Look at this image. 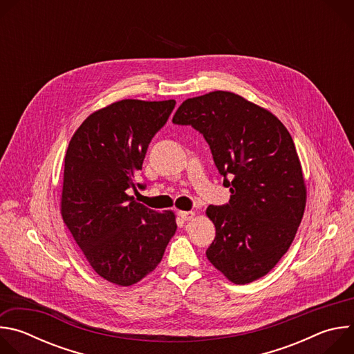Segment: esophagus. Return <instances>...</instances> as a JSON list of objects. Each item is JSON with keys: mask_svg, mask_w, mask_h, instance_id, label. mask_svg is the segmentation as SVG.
Returning <instances> with one entry per match:
<instances>
[{"mask_svg": "<svg viewBox=\"0 0 354 354\" xmlns=\"http://www.w3.org/2000/svg\"><path fill=\"white\" fill-rule=\"evenodd\" d=\"M196 216L194 212H179V217L183 218L185 221H189V220H193Z\"/></svg>", "mask_w": 354, "mask_h": 354, "instance_id": "obj_1", "label": "esophagus"}]
</instances>
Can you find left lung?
<instances>
[{"label":"left lung","instance_id":"8db88e82","mask_svg":"<svg viewBox=\"0 0 354 354\" xmlns=\"http://www.w3.org/2000/svg\"><path fill=\"white\" fill-rule=\"evenodd\" d=\"M172 122L205 136L231 192L228 205L206 210L216 227L207 259L234 284L263 277L288 250L307 203L288 130L268 109L228 91L186 99Z\"/></svg>","mask_w":354,"mask_h":354}]
</instances>
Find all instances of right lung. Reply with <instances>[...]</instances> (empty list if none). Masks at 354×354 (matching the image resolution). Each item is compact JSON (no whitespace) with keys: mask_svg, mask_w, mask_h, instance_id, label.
I'll list each match as a JSON object with an SVG mask.
<instances>
[{"mask_svg":"<svg viewBox=\"0 0 354 354\" xmlns=\"http://www.w3.org/2000/svg\"><path fill=\"white\" fill-rule=\"evenodd\" d=\"M175 104L118 100L91 113L67 148L63 221L91 268L118 286L136 284L153 272L178 228L172 210L158 213L127 194L138 185L136 176L151 138Z\"/></svg>","mask_w":354,"mask_h":354,"instance_id":"right-lung-1","label":"right lung"}]
</instances>
